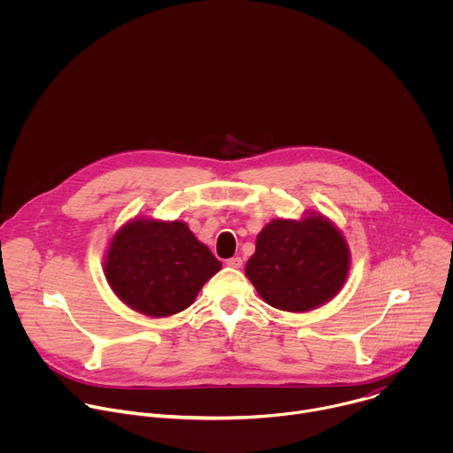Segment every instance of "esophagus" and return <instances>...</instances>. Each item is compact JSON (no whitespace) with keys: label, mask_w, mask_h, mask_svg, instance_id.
I'll return each mask as SVG.
<instances>
[{"label":"esophagus","mask_w":453,"mask_h":453,"mask_svg":"<svg viewBox=\"0 0 453 453\" xmlns=\"http://www.w3.org/2000/svg\"><path fill=\"white\" fill-rule=\"evenodd\" d=\"M226 265H227V267H231V269H240V267H242V257H240V256L229 257V260L226 262Z\"/></svg>","instance_id":"34e87169"}]
</instances>
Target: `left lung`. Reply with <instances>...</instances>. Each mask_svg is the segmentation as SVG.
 Here are the masks:
<instances>
[{
    "label": "left lung",
    "instance_id": "1",
    "mask_svg": "<svg viewBox=\"0 0 453 453\" xmlns=\"http://www.w3.org/2000/svg\"><path fill=\"white\" fill-rule=\"evenodd\" d=\"M351 250L344 233L326 215L274 219L256 236L245 276L260 297L283 311H310L344 287Z\"/></svg>",
    "mask_w": 453,
    "mask_h": 453
}]
</instances>
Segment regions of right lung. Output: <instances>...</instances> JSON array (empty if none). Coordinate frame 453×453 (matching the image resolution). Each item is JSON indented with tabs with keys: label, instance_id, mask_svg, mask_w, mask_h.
<instances>
[{
	"label": "right lung",
	"instance_id": "obj_1",
	"mask_svg": "<svg viewBox=\"0 0 453 453\" xmlns=\"http://www.w3.org/2000/svg\"><path fill=\"white\" fill-rule=\"evenodd\" d=\"M222 264L182 220L138 215L111 236L104 276L114 296L147 317L175 315L197 299Z\"/></svg>",
	"mask_w": 453,
	"mask_h": 453
}]
</instances>
